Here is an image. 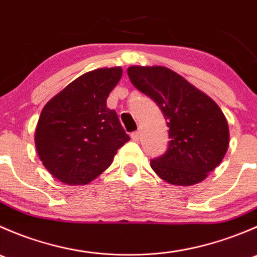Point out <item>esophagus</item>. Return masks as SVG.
<instances>
[{"label": "esophagus", "instance_id": "esophagus-1", "mask_svg": "<svg viewBox=\"0 0 257 257\" xmlns=\"http://www.w3.org/2000/svg\"><path fill=\"white\" fill-rule=\"evenodd\" d=\"M131 137L134 142H138L139 138H141V133H139V132H133V133L131 134Z\"/></svg>", "mask_w": 257, "mask_h": 257}]
</instances>
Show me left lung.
I'll use <instances>...</instances> for the list:
<instances>
[{"label":"left lung","mask_w":257,"mask_h":257,"mask_svg":"<svg viewBox=\"0 0 257 257\" xmlns=\"http://www.w3.org/2000/svg\"><path fill=\"white\" fill-rule=\"evenodd\" d=\"M128 76L157 103L169 126L167 152L150 160V167L173 185L200 183L229 147V126L219 105L165 67H129Z\"/></svg>","instance_id":"1"}]
</instances>
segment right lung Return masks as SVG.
Here are the masks:
<instances>
[{"instance_id": "add662e5", "label": "right lung", "mask_w": 257, "mask_h": 257, "mask_svg": "<svg viewBox=\"0 0 257 257\" xmlns=\"http://www.w3.org/2000/svg\"><path fill=\"white\" fill-rule=\"evenodd\" d=\"M121 68H99L69 83L45 105L36 129V148L46 169L69 185L102 174L129 141L107 98Z\"/></svg>"}]
</instances>
